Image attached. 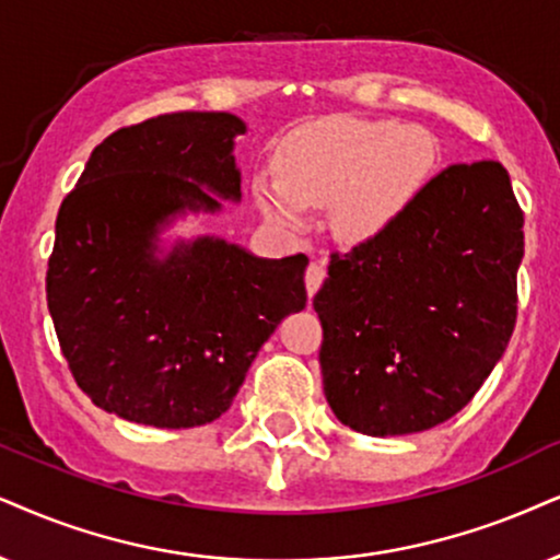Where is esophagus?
Returning <instances> with one entry per match:
<instances>
[{
  "instance_id": "esophagus-1",
  "label": "esophagus",
  "mask_w": 560,
  "mask_h": 560,
  "mask_svg": "<svg viewBox=\"0 0 560 560\" xmlns=\"http://www.w3.org/2000/svg\"><path fill=\"white\" fill-rule=\"evenodd\" d=\"M325 279V264L320 260H313V264L307 266V271H304V287H307V294L315 296L317 289H320Z\"/></svg>"
}]
</instances>
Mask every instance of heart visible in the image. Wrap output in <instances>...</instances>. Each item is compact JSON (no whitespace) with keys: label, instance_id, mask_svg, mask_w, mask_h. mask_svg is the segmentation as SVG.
<instances>
[{"label":"heart","instance_id":"obj_1","mask_svg":"<svg viewBox=\"0 0 560 560\" xmlns=\"http://www.w3.org/2000/svg\"><path fill=\"white\" fill-rule=\"evenodd\" d=\"M436 162L427 131L393 121L325 118L304 126L279 152V178L258 175L256 201L271 222L304 228V209H328L341 243L377 237L398 219Z\"/></svg>","mask_w":560,"mask_h":560}]
</instances>
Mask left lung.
<instances>
[{
	"instance_id": "obj_1",
	"label": "left lung",
	"mask_w": 560,
	"mask_h": 560,
	"mask_svg": "<svg viewBox=\"0 0 560 560\" xmlns=\"http://www.w3.org/2000/svg\"><path fill=\"white\" fill-rule=\"evenodd\" d=\"M522 228L504 165L480 160L442 170L382 235L332 253L313 307L338 421L400 436L468 406L512 338Z\"/></svg>"
}]
</instances>
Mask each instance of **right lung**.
Returning <instances> with one entry per match:
<instances>
[{"label":"right lung","mask_w":560,"mask_h":560,"mask_svg":"<svg viewBox=\"0 0 560 560\" xmlns=\"http://www.w3.org/2000/svg\"><path fill=\"white\" fill-rule=\"evenodd\" d=\"M232 113H167L92 150L56 217L46 300L63 359L97 408L190 429L232 406L276 325L307 302V256L258 258L222 237L158 235L240 201Z\"/></svg>","instance_id":"1"}]
</instances>
